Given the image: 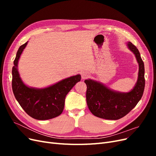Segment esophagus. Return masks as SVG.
Listing matches in <instances>:
<instances>
[{
	"mask_svg": "<svg viewBox=\"0 0 156 156\" xmlns=\"http://www.w3.org/2000/svg\"><path fill=\"white\" fill-rule=\"evenodd\" d=\"M88 77V73H85V72L82 73V74H81V77H82L83 79H87Z\"/></svg>",
	"mask_w": 156,
	"mask_h": 156,
	"instance_id": "34e87169",
	"label": "esophagus"
}]
</instances>
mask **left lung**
<instances>
[{
    "mask_svg": "<svg viewBox=\"0 0 156 156\" xmlns=\"http://www.w3.org/2000/svg\"><path fill=\"white\" fill-rule=\"evenodd\" d=\"M135 55L139 64L138 79L135 87L129 92L112 90L104 84L87 79V103L89 110L97 117L107 120H119L136 105L143 96L145 86L144 66L138 49L131 42L127 44Z\"/></svg>",
    "mask_w": 156,
    "mask_h": 156,
    "instance_id": "obj_1",
    "label": "left lung"
}]
</instances>
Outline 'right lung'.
Masks as SVG:
<instances>
[{
  "label": "right lung",
  "instance_id": "1",
  "mask_svg": "<svg viewBox=\"0 0 156 156\" xmlns=\"http://www.w3.org/2000/svg\"><path fill=\"white\" fill-rule=\"evenodd\" d=\"M27 43L20 46L13 61L12 83L13 94L23 110L33 119L40 120L53 119L62 112L66 96L75 84L81 81V75H74L44 88L27 86L20 76L17 64Z\"/></svg>",
  "mask_w": 156,
  "mask_h": 156
}]
</instances>
